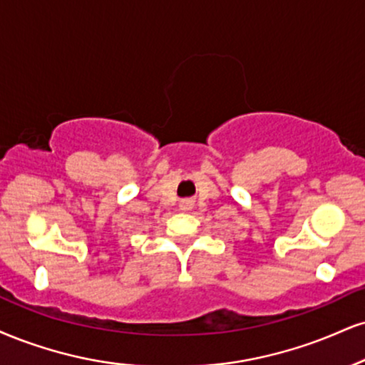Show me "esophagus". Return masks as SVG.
Segmentation results:
<instances>
[{
    "label": "esophagus",
    "mask_w": 365,
    "mask_h": 365,
    "mask_svg": "<svg viewBox=\"0 0 365 365\" xmlns=\"http://www.w3.org/2000/svg\"><path fill=\"white\" fill-rule=\"evenodd\" d=\"M190 209H192V200L180 202V210H190Z\"/></svg>",
    "instance_id": "esophagus-1"
}]
</instances>
